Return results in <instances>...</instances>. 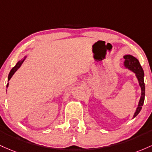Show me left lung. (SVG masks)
Listing matches in <instances>:
<instances>
[{
    "label": "left lung",
    "mask_w": 152,
    "mask_h": 152,
    "mask_svg": "<svg viewBox=\"0 0 152 152\" xmlns=\"http://www.w3.org/2000/svg\"><path fill=\"white\" fill-rule=\"evenodd\" d=\"M125 59V62H124V65L125 67L128 68L130 70L133 71L136 74V77H137L138 80H139V85L141 87V96L139 100V105H138V108H136V110L134 113V118H135L138 114L139 113V112L141 111V108H142L143 104L144 102V98H145V84L144 82V70H143L142 67H141L140 63H139V60L136 59V57H133L131 55H125L124 57Z\"/></svg>",
    "instance_id": "8db88e82"
}]
</instances>
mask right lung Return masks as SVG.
Wrapping results in <instances>:
<instances>
[{"label": "right lung", "mask_w": 152, "mask_h": 152, "mask_svg": "<svg viewBox=\"0 0 152 152\" xmlns=\"http://www.w3.org/2000/svg\"><path fill=\"white\" fill-rule=\"evenodd\" d=\"M23 61H24V59H23V60L19 61V62H18L17 63V64H16V66H15L14 67L12 68V69L11 70V72H10L9 75H8V81H9L10 80H11V78L12 77V76H13V74H14V73L16 72L17 69H18V68L21 67V65L22 64V63L23 62ZM8 84H7V85H6V87H7V88H8Z\"/></svg>", "instance_id": "add662e5"}]
</instances>
